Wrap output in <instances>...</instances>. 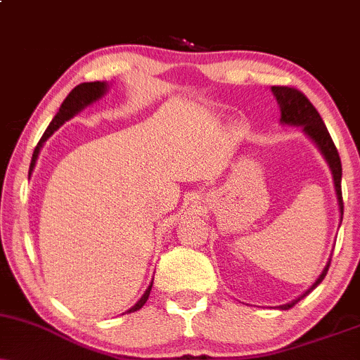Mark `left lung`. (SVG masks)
Segmentation results:
<instances>
[{
	"mask_svg": "<svg viewBox=\"0 0 360 360\" xmlns=\"http://www.w3.org/2000/svg\"><path fill=\"white\" fill-rule=\"evenodd\" d=\"M272 93H274L276 100L279 103L281 108V122L288 123V125H298L303 127L304 134L308 135L313 142L316 143V147L320 148V152L323 154L325 160L328 162L330 171L333 174V184H335V191H337V200H338V208H340V214H344V201H342V162H340V155H338V150L333 143L332 137H330L328 130H326L323 120H321L320 113H318L315 106L311 105V101L301 93L300 89L296 88H289V86H272ZM330 260L326 262V266L321 271V274L318 276V279L311 284V288L308 291H304L300 298H296L291 303L283 304L279 307L281 309H289L295 307L300 300H303L308 292H311L318 284L323 281V278L328 272L330 267Z\"/></svg>",
	"mask_w": 360,
	"mask_h": 360,
	"instance_id": "obj_1",
	"label": "left lung"
}]
</instances>
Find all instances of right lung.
<instances>
[{
    "mask_svg": "<svg viewBox=\"0 0 360 360\" xmlns=\"http://www.w3.org/2000/svg\"><path fill=\"white\" fill-rule=\"evenodd\" d=\"M106 93V82H101V81H94V82H81L79 86H76L71 93L68 94V98H65L64 101H62L60 108H59V113L53 117V120L51 122V125H49L47 130H45V134L42 135V139H40V142L37 143L35 150H34V155H32V162H30V171H28V174H32V171H34L35 167V162H37V157H39V152L40 148H42V143L47 140L53 131L59 128L62 123L68 122V120H71L74 115H77L82 108H86V106L91 105V103L98 101L103 94ZM154 283V281H152ZM150 289H152V284L147 288V291L143 292V296L140 298L137 303L134 304L130 309H128L127 313H134L137 311L146 304V301L148 300V295H150Z\"/></svg>",
    "mask_w": 360,
    "mask_h": 360,
    "instance_id": "add662e5",
    "label": "right lung"
}]
</instances>
